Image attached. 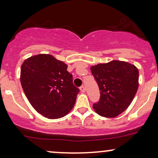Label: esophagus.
<instances>
[{
  "label": "esophagus",
  "instance_id": "esophagus-1",
  "mask_svg": "<svg viewBox=\"0 0 158 158\" xmlns=\"http://www.w3.org/2000/svg\"><path fill=\"white\" fill-rule=\"evenodd\" d=\"M80 89H81V91L82 92V93H85V91H86V89H85L84 86H81V87H80Z\"/></svg>",
  "mask_w": 158,
  "mask_h": 158
}]
</instances>
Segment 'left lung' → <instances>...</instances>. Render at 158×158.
Wrapping results in <instances>:
<instances>
[{
  "label": "left lung",
  "mask_w": 158,
  "mask_h": 158,
  "mask_svg": "<svg viewBox=\"0 0 158 158\" xmlns=\"http://www.w3.org/2000/svg\"><path fill=\"white\" fill-rule=\"evenodd\" d=\"M100 90V99L93 109L100 116L113 118L125 110L139 86V71L125 61L113 60L90 68Z\"/></svg>",
  "instance_id": "obj_1"
}]
</instances>
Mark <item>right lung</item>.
<instances>
[{
	"label": "right lung",
	"mask_w": 158,
	"mask_h": 158,
	"mask_svg": "<svg viewBox=\"0 0 158 158\" xmlns=\"http://www.w3.org/2000/svg\"><path fill=\"white\" fill-rule=\"evenodd\" d=\"M67 65L51 54L27 58L21 69L24 94L35 110L48 118H59L72 110L79 89L74 86Z\"/></svg>",
	"instance_id": "obj_1"
}]
</instances>
